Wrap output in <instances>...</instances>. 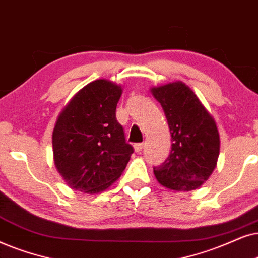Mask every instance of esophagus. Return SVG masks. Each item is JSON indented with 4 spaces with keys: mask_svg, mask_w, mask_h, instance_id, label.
Masks as SVG:
<instances>
[{
    "mask_svg": "<svg viewBox=\"0 0 258 258\" xmlns=\"http://www.w3.org/2000/svg\"><path fill=\"white\" fill-rule=\"evenodd\" d=\"M133 147H135V151H136V152H140V151L143 150V147H144V144H143V143L136 144V145L133 146Z\"/></svg>",
    "mask_w": 258,
    "mask_h": 258,
    "instance_id": "obj_1",
    "label": "esophagus"
}]
</instances>
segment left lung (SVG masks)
<instances>
[{"mask_svg":"<svg viewBox=\"0 0 258 258\" xmlns=\"http://www.w3.org/2000/svg\"><path fill=\"white\" fill-rule=\"evenodd\" d=\"M151 93L164 109L172 138L170 156L153 169L156 179L169 190H196L217 166L221 142L214 116L181 81L152 87Z\"/></svg>","mask_w":258,"mask_h":258,"instance_id":"obj_1","label":"left lung"}]
</instances>
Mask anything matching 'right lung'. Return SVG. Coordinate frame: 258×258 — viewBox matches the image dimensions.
Listing matches in <instances>:
<instances>
[{
  "instance_id": "add662e5",
  "label": "right lung",
  "mask_w": 258,
  "mask_h": 258,
  "mask_svg": "<svg viewBox=\"0 0 258 258\" xmlns=\"http://www.w3.org/2000/svg\"><path fill=\"white\" fill-rule=\"evenodd\" d=\"M122 88L99 79L81 88L57 116L53 159L68 186L85 194L108 188L125 170L133 147L116 121Z\"/></svg>"
}]
</instances>
